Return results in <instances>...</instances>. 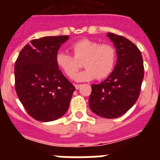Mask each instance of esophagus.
I'll use <instances>...</instances> for the list:
<instances>
[{"instance_id": "34e87169", "label": "esophagus", "mask_w": 160, "mask_h": 160, "mask_svg": "<svg viewBox=\"0 0 160 160\" xmlns=\"http://www.w3.org/2000/svg\"><path fill=\"white\" fill-rule=\"evenodd\" d=\"M74 87H75L76 90H78V89L80 88V87H81V85H79V84H75V85H74Z\"/></svg>"}]
</instances>
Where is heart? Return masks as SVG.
Returning a JSON list of instances; mask_svg holds the SVG:
<instances>
[{
	"label": "heart",
	"mask_w": 160,
	"mask_h": 160,
	"mask_svg": "<svg viewBox=\"0 0 160 160\" xmlns=\"http://www.w3.org/2000/svg\"><path fill=\"white\" fill-rule=\"evenodd\" d=\"M73 56L59 50L55 56L58 67L67 77L73 78L80 68L78 62H83L86 68L75 78L78 82L103 79L108 77L116 62V50L111 45L101 44L95 41L82 39L72 44Z\"/></svg>",
	"instance_id": "1"
}]
</instances>
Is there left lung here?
Wrapping results in <instances>:
<instances>
[{"label":"left lung","instance_id":"obj_1","mask_svg":"<svg viewBox=\"0 0 160 160\" xmlns=\"http://www.w3.org/2000/svg\"><path fill=\"white\" fill-rule=\"evenodd\" d=\"M116 49L117 62L105 81L93 84L89 98L90 110L98 116L114 118L125 114L136 102L144 77L140 50L128 38L108 32Z\"/></svg>","mask_w":160,"mask_h":160}]
</instances>
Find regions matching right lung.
<instances>
[{
	"label": "right lung",
	"instance_id": "1",
	"mask_svg": "<svg viewBox=\"0 0 160 160\" xmlns=\"http://www.w3.org/2000/svg\"><path fill=\"white\" fill-rule=\"evenodd\" d=\"M69 36L32 40L21 50L15 66V89L28 114L50 122L67 111L75 87L58 69L55 56Z\"/></svg>",
	"mask_w": 160,
	"mask_h": 160
}]
</instances>
